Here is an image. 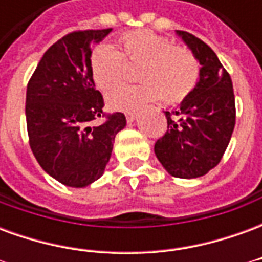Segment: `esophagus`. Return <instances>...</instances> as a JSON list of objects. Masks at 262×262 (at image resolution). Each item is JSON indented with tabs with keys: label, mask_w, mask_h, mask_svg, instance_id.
I'll list each match as a JSON object with an SVG mask.
<instances>
[{
	"label": "esophagus",
	"mask_w": 262,
	"mask_h": 262,
	"mask_svg": "<svg viewBox=\"0 0 262 262\" xmlns=\"http://www.w3.org/2000/svg\"><path fill=\"white\" fill-rule=\"evenodd\" d=\"M125 116L127 122H133V120L136 119V112L135 111H126Z\"/></svg>",
	"instance_id": "esophagus-1"
}]
</instances>
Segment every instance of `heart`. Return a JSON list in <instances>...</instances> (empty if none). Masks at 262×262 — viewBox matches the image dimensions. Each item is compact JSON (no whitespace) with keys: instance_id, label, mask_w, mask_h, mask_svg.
<instances>
[{"instance_id":"obj_1","label":"heart","mask_w":262,"mask_h":262,"mask_svg":"<svg viewBox=\"0 0 262 262\" xmlns=\"http://www.w3.org/2000/svg\"><path fill=\"white\" fill-rule=\"evenodd\" d=\"M126 64H139L136 80L142 82L111 92L108 103L112 108L135 109L160 97L165 102H181L199 80V61L189 49L147 29L123 33L116 50L101 45L92 52L90 71L95 85L101 91L120 85L126 78Z\"/></svg>"}]
</instances>
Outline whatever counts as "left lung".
<instances>
[{
	"instance_id": "8db88e82",
	"label": "left lung",
	"mask_w": 262,
	"mask_h": 262,
	"mask_svg": "<svg viewBox=\"0 0 262 262\" xmlns=\"http://www.w3.org/2000/svg\"><path fill=\"white\" fill-rule=\"evenodd\" d=\"M201 63L196 88L178 111H165L167 132L154 144L165 170L177 178H198L219 164L236 125L230 74L199 37L177 31Z\"/></svg>"
}]
</instances>
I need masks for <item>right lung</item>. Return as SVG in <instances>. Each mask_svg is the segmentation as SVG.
<instances>
[{"mask_svg":"<svg viewBox=\"0 0 262 262\" xmlns=\"http://www.w3.org/2000/svg\"><path fill=\"white\" fill-rule=\"evenodd\" d=\"M112 29L74 31L52 45L26 90V127L43 170L67 187H86L103 174L122 112L106 114L90 71L91 48ZM101 120L99 121V119Z\"/></svg>","mask_w":262,"mask_h":262,"instance_id":"right-lung-1","label":"right lung"}]
</instances>
